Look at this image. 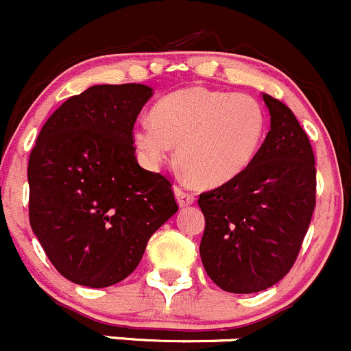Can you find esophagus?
Returning <instances> with one entry per match:
<instances>
[{"label":"esophagus","mask_w":351,"mask_h":351,"mask_svg":"<svg viewBox=\"0 0 351 351\" xmlns=\"http://www.w3.org/2000/svg\"><path fill=\"white\" fill-rule=\"evenodd\" d=\"M173 190H175L176 200H178V204L182 205V207H186V205H190L195 202V195H193L192 192H189V190L182 189V186H175Z\"/></svg>","instance_id":"1"}]
</instances>
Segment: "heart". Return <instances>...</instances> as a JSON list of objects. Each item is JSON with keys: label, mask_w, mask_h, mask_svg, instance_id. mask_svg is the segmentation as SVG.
Returning <instances> with one entry per match:
<instances>
[{"label": "heart", "mask_w": 351, "mask_h": 351, "mask_svg": "<svg viewBox=\"0 0 351 351\" xmlns=\"http://www.w3.org/2000/svg\"><path fill=\"white\" fill-rule=\"evenodd\" d=\"M265 129V110L250 95L192 86L156 101L151 120L134 127L132 143L149 166L166 161L176 146V161L186 178L200 186H219L250 166Z\"/></svg>", "instance_id": "1"}]
</instances>
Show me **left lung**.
Masks as SVG:
<instances>
[{
    "instance_id": "1",
    "label": "left lung",
    "mask_w": 351,
    "mask_h": 351,
    "mask_svg": "<svg viewBox=\"0 0 351 351\" xmlns=\"http://www.w3.org/2000/svg\"><path fill=\"white\" fill-rule=\"evenodd\" d=\"M270 132L236 178L200 193L205 217L200 258L226 292H260L280 282L299 256L316 207L309 137L292 110L263 95Z\"/></svg>"
}]
</instances>
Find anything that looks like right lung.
<instances>
[{
	"mask_svg": "<svg viewBox=\"0 0 351 351\" xmlns=\"http://www.w3.org/2000/svg\"><path fill=\"white\" fill-rule=\"evenodd\" d=\"M136 83L67 98L28 158V217L56 270L101 289L129 277L151 236L178 210L171 182L141 168L134 123L151 98Z\"/></svg>",
	"mask_w": 351,
	"mask_h": 351,
	"instance_id": "add662e5",
	"label": "right lung"
}]
</instances>
